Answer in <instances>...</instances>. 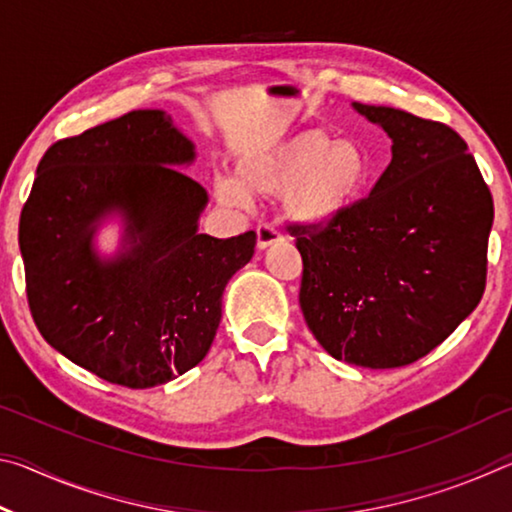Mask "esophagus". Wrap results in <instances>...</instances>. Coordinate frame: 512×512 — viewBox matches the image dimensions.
<instances>
[{"label": "esophagus", "instance_id": "1", "mask_svg": "<svg viewBox=\"0 0 512 512\" xmlns=\"http://www.w3.org/2000/svg\"><path fill=\"white\" fill-rule=\"evenodd\" d=\"M275 241H282V232L275 228V225H259L257 228V248L259 250H266L268 246H273Z\"/></svg>", "mask_w": 512, "mask_h": 512}]
</instances>
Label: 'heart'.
Masks as SVG:
<instances>
[{
  "label": "heart",
  "instance_id": "obj_1",
  "mask_svg": "<svg viewBox=\"0 0 512 512\" xmlns=\"http://www.w3.org/2000/svg\"><path fill=\"white\" fill-rule=\"evenodd\" d=\"M366 180L368 160L357 142L332 140L327 131L309 128L244 155L235 167V178L214 180V196L225 207L284 196L293 219L327 225L357 203Z\"/></svg>",
  "mask_w": 512,
  "mask_h": 512
}]
</instances>
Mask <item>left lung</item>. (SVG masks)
I'll use <instances>...</instances> for the list:
<instances>
[{"label": "left lung", "mask_w": 512, "mask_h": 512, "mask_svg": "<svg viewBox=\"0 0 512 512\" xmlns=\"http://www.w3.org/2000/svg\"><path fill=\"white\" fill-rule=\"evenodd\" d=\"M391 137L368 198L323 225H291L300 309L334 359L400 368L443 343L479 305L495 205L463 137L411 112L352 103Z\"/></svg>", "instance_id": "1"}]
</instances>
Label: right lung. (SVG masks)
Here are the masks:
<instances>
[{
	"label": "right lung",
	"instance_id": "right-lung-1",
	"mask_svg": "<svg viewBox=\"0 0 512 512\" xmlns=\"http://www.w3.org/2000/svg\"><path fill=\"white\" fill-rule=\"evenodd\" d=\"M194 142L164 110H133L49 146L20 216L33 320L51 348L110 384H167L205 359L225 284L253 230L198 232L205 189L185 176ZM119 215L115 256L93 237Z\"/></svg>",
	"mask_w": 512,
	"mask_h": 512
}]
</instances>
